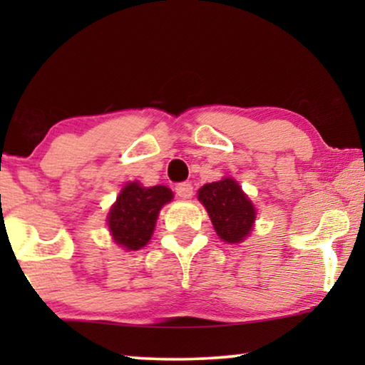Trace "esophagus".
Returning <instances> with one entry per match:
<instances>
[{"instance_id": "esophagus-1", "label": "esophagus", "mask_w": 365, "mask_h": 365, "mask_svg": "<svg viewBox=\"0 0 365 365\" xmlns=\"http://www.w3.org/2000/svg\"><path fill=\"white\" fill-rule=\"evenodd\" d=\"M175 192H177V195L180 198H190L193 195V187L190 182H183L175 187Z\"/></svg>"}]
</instances>
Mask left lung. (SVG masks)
<instances>
[{
  "label": "left lung",
  "mask_w": 365,
  "mask_h": 365,
  "mask_svg": "<svg viewBox=\"0 0 365 365\" xmlns=\"http://www.w3.org/2000/svg\"><path fill=\"white\" fill-rule=\"evenodd\" d=\"M198 200L207 208L217 235L227 244H240L249 237L255 222V207L237 180L225 177L203 185Z\"/></svg>",
  "instance_id": "1"
}]
</instances>
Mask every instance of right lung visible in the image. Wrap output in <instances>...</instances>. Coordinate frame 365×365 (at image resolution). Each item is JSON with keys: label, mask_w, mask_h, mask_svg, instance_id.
Returning <instances> with one entry per match:
<instances>
[{"label": "right lung", "mask_w": 365, "mask_h": 365, "mask_svg": "<svg viewBox=\"0 0 365 365\" xmlns=\"http://www.w3.org/2000/svg\"><path fill=\"white\" fill-rule=\"evenodd\" d=\"M173 198L165 185L142 187L128 182L121 188L108 213V228L116 245L125 250H138L152 239L158 213Z\"/></svg>", "instance_id": "right-lung-1"}]
</instances>
